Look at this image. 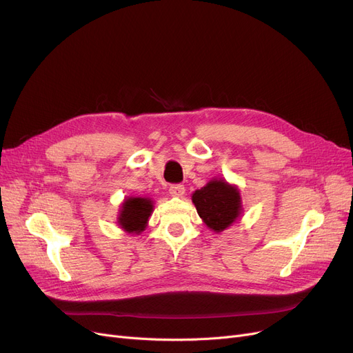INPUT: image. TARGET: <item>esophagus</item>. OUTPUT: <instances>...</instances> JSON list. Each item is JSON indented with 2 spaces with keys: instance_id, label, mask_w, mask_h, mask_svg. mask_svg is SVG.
Instances as JSON below:
<instances>
[{
  "instance_id": "obj_1",
  "label": "esophagus",
  "mask_w": 353,
  "mask_h": 353,
  "mask_svg": "<svg viewBox=\"0 0 353 353\" xmlns=\"http://www.w3.org/2000/svg\"><path fill=\"white\" fill-rule=\"evenodd\" d=\"M168 192H170V194H172V196H174V198H181V196H183V194H185V186L180 185V183H176V185L170 186Z\"/></svg>"
}]
</instances>
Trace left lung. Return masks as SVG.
Segmentation results:
<instances>
[{"instance_id":"obj_1","label":"left lung","mask_w":353,"mask_h":353,"mask_svg":"<svg viewBox=\"0 0 353 353\" xmlns=\"http://www.w3.org/2000/svg\"><path fill=\"white\" fill-rule=\"evenodd\" d=\"M192 201L199 216L211 230L224 231L241 212L240 193L224 180H212L193 193Z\"/></svg>"}]
</instances>
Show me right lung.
<instances>
[{"label":"right lung","mask_w":353,"mask_h":353,"mask_svg":"<svg viewBox=\"0 0 353 353\" xmlns=\"http://www.w3.org/2000/svg\"><path fill=\"white\" fill-rule=\"evenodd\" d=\"M152 211V203L145 198H129L123 202L119 224L129 232H141L145 228L147 221Z\"/></svg>","instance_id":"right-lung-1"}]
</instances>
